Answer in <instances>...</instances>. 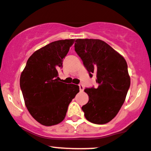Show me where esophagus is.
<instances>
[{"label":"esophagus","mask_w":151,"mask_h":151,"mask_svg":"<svg viewBox=\"0 0 151 151\" xmlns=\"http://www.w3.org/2000/svg\"><path fill=\"white\" fill-rule=\"evenodd\" d=\"M79 87H80V91H83L84 90V86H83V85H82V84H80V85H79Z\"/></svg>","instance_id":"esophagus-1"}]
</instances>
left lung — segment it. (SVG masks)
Instances as JSON below:
<instances>
[{
  "label": "left lung",
  "mask_w": 151,
  "mask_h": 151,
  "mask_svg": "<svg viewBox=\"0 0 151 151\" xmlns=\"http://www.w3.org/2000/svg\"><path fill=\"white\" fill-rule=\"evenodd\" d=\"M74 50L90 77L96 75V88H85L89 101L82 107L89 122L97 124L109 122L123 105L130 86L127 63L104 41L77 39Z\"/></svg>",
  "instance_id": "left-lung-1"
}]
</instances>
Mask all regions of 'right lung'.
<instances>
[{
    "mask_svg": "<svg viewBox=\"0 0 151 151\" xmlns=\"http://www.w3.org/2000/svg\"><path fill=\"white\" fill-rule=\"evenodd\" d=\"M74 40H61L36 50L27 60L20 77V88L32 116L45 126L64 119L71 100L80 92L78 85L59 81L58 69Z\"/></svg>",
    "mask_w": 151,
    "mask_h": 151,
    "instance_id": "add662e5",
    "label": "right lung"
}]
</instances>
